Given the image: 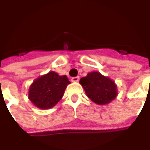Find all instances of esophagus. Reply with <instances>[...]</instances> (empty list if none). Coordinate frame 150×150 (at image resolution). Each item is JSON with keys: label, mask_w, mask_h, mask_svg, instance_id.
Returning <instances> with one entry per match:
<instances>
[{"label": "esophagus", "mask_w": 150, "mask_h": 150, "mask_svg": "<svg viewBox=\"0 0 150 150\" xmlns=\"http://www.w3.org/2000/svg\"><path fill=\"white\" fill-rule=\"evenodd\" d=\"M79 76H77V77H73L71 79V82H74V83H77V82H79Z\"/></svg>", "instance_id": "1"}]
</instances>
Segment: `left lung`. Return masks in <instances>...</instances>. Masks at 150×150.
Segmentation results:
<instances>
[{
    "label": "left lung",
    "instance_id": "left-lung-1",
    "mask_svg": "<svg viewBox=\"0 0 150 150\" xmlns=\"http://www.w3.org/2000/svg\"><path fill=\"white\" fill-rule=\"evenodd\" d=\"M85 93L91 101L99 105L111 103L117 96V86L110 78L100 72L92 71L79 80Z\"/></svg>",
    "mask_w": 150,
    "mask_h": 150
}]
</instances>
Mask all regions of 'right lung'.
<instances>
[{
    "instance_id": "add662e5",
    "label": "right lung",
    "mask_w": 150,
    "mask_h": 150,
    "mask_svg": "<svg viewBox=\"0 0 150 150\" xmlns=\"http://www.w3.org/2000/svg\"><path fill=\"white\" fill-rule=\"evenodd\" d=\"M67 75H59L50 71L37 78L30 86L28 98L40 109H49L55 106L63 96L65 89L70 84Z\"/></svg>"
}]
</instances>
